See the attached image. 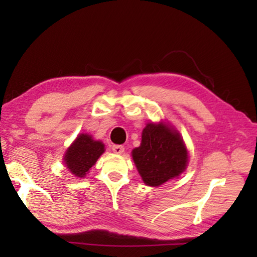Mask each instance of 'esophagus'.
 Here are the masks:
<instances>
[{
    "label": "esophagus",
    "mask_w": 257,
    "mask_h": 257,
    "mask_svg": "<svg viewBox=\"0 0 257 257\" xmlns=\"http://www.w3.org/2000/svg\"><path fill=\"white\" fill-rule=\"evenodd\" d=\"M112 151H113V153H115V154H122L124 152V147L122 145H113Z\"/></svg>",
    "instance_id": "1"
}]
</instances>
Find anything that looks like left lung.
I'll list each match as a JSON object with an SVG mask.
<instances>
[{
  "label": "left lung",
  "mask_w": 257,
  "mask_h": 257,
  "mask_svg": "<svg viewBox=\"0 0 257 257\" xmlns=\"http://www.w3.org/2000/svg\"><path fill=\"white\" fill-rule=\"evenodd\" d=\"M132 153L143 181L151 187L179 177L188 164V152L180 134L163 122L147 123L141 146Z\"/></svg>",
  "instance_id": "obj_1"
}]
</instances>
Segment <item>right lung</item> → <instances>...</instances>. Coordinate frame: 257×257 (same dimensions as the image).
Returning <instances> with one entry per match:
<instances>
[{
	"instance_id": "add662e5",
	"label": "right lung",
	"mask_w": 257,
	"mask_h": 257,
	"mask_svg": "<svg viewBox=\"0 0 257 257\" xmlns=\"http://www.w3.org/2000/svg\"><path fill=\"white\" fill-rule=\"evenodd\" d=\"M104 151L102 142L94 141L88 134H80L67 150L63 160L72 175L84 178Z\"/></svg>"
}]
</instances>
